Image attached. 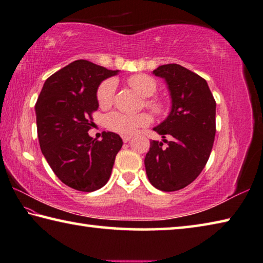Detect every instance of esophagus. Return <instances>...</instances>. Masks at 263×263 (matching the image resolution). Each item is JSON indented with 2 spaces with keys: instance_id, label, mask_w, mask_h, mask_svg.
Masks as SVG:
<instances>
[{
  "instance_id": "34e87169",
  "label": "esophagus",
  "mask_w": 263,
  "mask_h": 263,
  "mask_svg": "<svg viewBox=\"0 0 263 263\" xmlns=\"http://www.w3.org/2000/svg\"><path fill=\"white\" fill-rule=\"evenodd\" d=\"M130 139H132V136H129V135H122V141L124 142V143H127V142L130 141Z\"/></svg>"
}]
</instances>
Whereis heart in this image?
<instances>
[{
    "label": "heart",
    "instance_id": "1",
    "mask_svg": "<svg viewBox=\"0 0 263 263\" xmlns=\"http://www.w3.org/2000/svg\"><path fill=\"white\" fill-rule=\"evenodd\" d=\"M127 83L137 93L144 97V106L155 115L160 117L167 112V105L163 99L151 97L157 91V82L145 73H135L128 77ZM115 91H117V81L114 78H107L100 83L97 89V101L101 108H108L113 105ZM150 117L146 113H139L135 115L113 112L106 118V124L110 130L117 132L122 135H132L137 129L148 126Z\"/></svg>",
    "mask_w": 263,
    "mask_h": 263
}]
</instances>
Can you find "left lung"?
Instances as JSON below:
<instances>
[{"label": "left lung", "mask_w": 263, "mask_h": 263, "mask_svg": "<svg viewBox=\"0 0 263 263\" xmlns=\"http://www.w3.org/2000/svg\"><path fill=\"white\" fill-rule=\"evenodd\" d=\"M154 73L166 81L172 109L154 128L167 146L150 142L145 171L157 190L176 192L194 181L208 162L216 134V101L204 78L180 64H164ZM166 136L172 140L167 141Z\"/></svg>", "instance_id": "8db88e82"}]
</instances>
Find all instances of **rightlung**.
I'll return each mask as SVG.
<instances>
[{
    "label": "right lung",
    "instance_id": "obj_1",
    "mask_svg": "<svg viewBox=\"0 0 263 263\" xmlns=\"http://www.w3.org/2000/svg\"><path fill=\"white\" fill-rule=\"evenodd\" d=\"M118 70L86 60L69 63L46 80L35 104L36 130L41 153L60 180L80 192L106 185L122 140L104 132L93 140L87 132L98 109L97 89Z\"/></svg>",
    "mask_w": 263,
    "mask_h": 263
}]
</instances>
